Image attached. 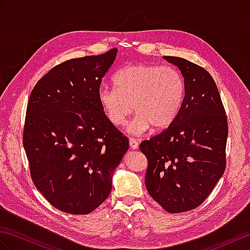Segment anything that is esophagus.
Here are the masks:
<instances>
[{
    "label": "esophagus",
    "mask_w": 250,
    "mask_h": 250,
    "mask_svg": "<svg viewBox=\"0 0 250 250\" xmlns=\"http://www.w3.org/2000/svg\"><path fill=\"white\" fill-rule=\"evenodd\" d=\"M129 143H130V146L133 149V150H136L138 149V146H139V143L137 139H134V138H130L129 139Z\"/></svg>",
    "instance_id": "esophagus-1"
}]
</instances>
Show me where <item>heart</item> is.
<instances>
[{
  "instance_id": "obj_1",
  "label": "heart",
  "mask_w": 250,
  "mask_h": 250,
  "mask_svg": "<svg viewBox=\"0 0 250 250\" xmlns=\"http://www.w3.org/2000/svg\"><path fill=\"white\" fill-rule=\"evenodd\" d=\"M116 88L102 86L98 101L110 123L119 126L134 110L127 131L139 135L154 126L163 130L174 123L186 93L185 80L175 67L157 64H129L114 77Z\"/></svg>"
}]
</instances>
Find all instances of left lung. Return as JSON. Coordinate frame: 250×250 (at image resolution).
Here are the masks:
<instances>
[{
  "instance_id": "left-lung-1",
  "label": "left lung",
  "mask_w": 250,
  "mask_h": 250,
  "mask_svg": "<svg viewBox=\"0 0 250 250\" xmlns=\"http://www.w3.org/2000/svg\"><path fill=\"white\" fill-rule=\"evenodd\" d=\"M164 59L181 70L185 99L174 123L139 149L148 159L149 194L166 211L181 213L200 206L225 171L228 125L207 70L178 57Z\"/></svg>"
}]
</instances>
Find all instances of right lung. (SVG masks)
Listing matches in <instances>:
<instances>
[{"mask_svg": "<svg viewBox=\"0 0 250 250\" xmlns=\"http://www.w3.org/2000/svg\"><path fill=\"white\" fill-rule=\"evenodd\" d=\"M67 60L39 80L30 94L23 146L35 186L63 212L87 214L112 190L114 171L129 150L98 101L102 78L116 59Z\"/></svg>", "mask_w": 250, "mask_h": 250, "instance_id": "obj_1", "label": "right lung"}]
</instances>
